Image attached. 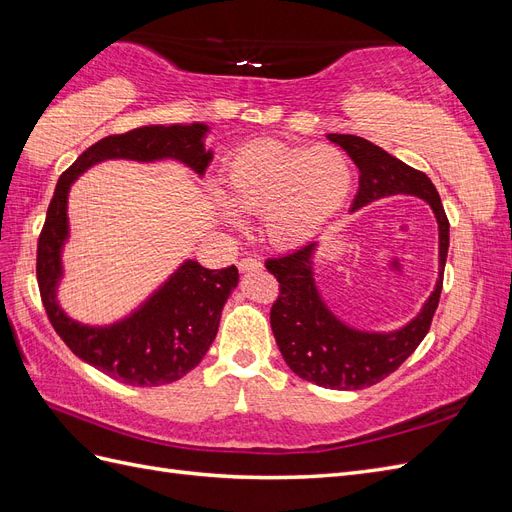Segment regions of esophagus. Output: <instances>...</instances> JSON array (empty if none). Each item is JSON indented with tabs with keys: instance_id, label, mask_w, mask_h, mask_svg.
<instances>
[{
	"instance_id": "esophagus-1",
	"label": "esophagus",
	"mask_w": 512,
	"mask_h": 512,
	"mask_svg": "<svg viewBox=\"0 0 512 512\" xmlns=\"http://www.w3.org/2000/svg\"><path fill=\"white\" fill-rule=\"evenodd\" d=\"M237 267L241 273H252V271H258L262 265L256 260V258H243L237 262Z\"/></svg>"
}]
</instances>
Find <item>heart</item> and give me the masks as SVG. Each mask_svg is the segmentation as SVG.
Wrapping results in <instances>:
<instances>
[{
    "mask_svg": "<svg viewBox=\"0 0 512 512\" xmlns=\"http://www.w3.org/2000/svg\"><path fill=\"white\" fill-rule=\"evenodd\" d=\"M352 166L335 147H297L277 141L245 145L224 166L220 218L260 215V232L277 250L312 241L346 205ZM233 210L230 212L227 207Z\"/></svg>",
    "mask_w": 512,
    "mask_h": 512,
    "instance_id": "heart-1",
    "label": "heart"
}]
</instances>
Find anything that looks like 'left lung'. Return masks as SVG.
Segmentation results:
<instances>
[{
    "label": "left lung",
    "mask_w": 512,
    "mask_h": 512,
    "mask_svg": "<svg viewBox=\"0 0 512 512\" xmlns=\"http://www.w3.org/2000/svg\"><path fill=\"white\" fill-rule=\"evenodd\" d=\"M327 138L348 153L361 173L352 211L386 196L410 194L425 200L438 222L440 271L436 288L421 312L406 327L391 333L352 329L331 312L320 297L314 277L316 241L265 262L269 273L280 282V294L271 307V329L288 367L299 378L324 389L359 391L393 374L427 335L440 303L448 254V220L436 185L421 170H414L361 136L327 134Z\"/></svg>",
    "instance_id": "1"
}]
</instances>
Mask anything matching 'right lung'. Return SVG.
<instances>
[{
	"mask_svg": "<svg viewBox=\"0 0 512 512\" xmlns=\"http://www.w3.org/2000/svg\"><path fill=\"white\" fill-rule=\"evenodd\" d=\"M209 126H143L106 136L83 151L59 177L38 239V288L53 329L66 346L106 376L130 386H160L192 371L218 335L220 316L230 292L239 284L237 267L205 269L185 260L168 280L130 316L106 327L72 320L57 301L64 277L61 250L68 241V192L87 168L104 160L158 162L177 160L203 177L213 160L205 149Z\"/></svg>",
	"mask_w": 512,
	"mask_h": 512,
	"instance_id": "obj_1",
	"label": "right lung"
}]
</instances>
